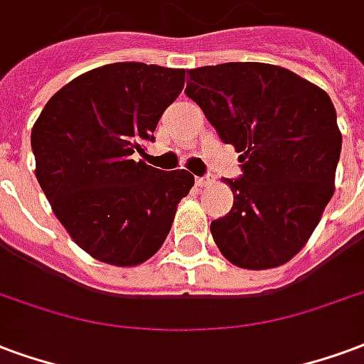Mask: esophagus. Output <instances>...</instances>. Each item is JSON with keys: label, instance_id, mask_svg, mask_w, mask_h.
I'll return each mask as SVG.
<instances>
[{"label": "esophagus", "instance_id": "34e87169", "mask_svg": "<svg viewBox=\"0 0 364 364\" xmlns=\"http://www.w3.org/2000/svg\"><path fill=\"white\" fill-rule=\"evenodd\" d=\"M211 182H213V176H209V174H205V176H198V178H196V184L200 186V188L211 184Z\"/></svg>", "mask_w": 364, "mask_h": 364}]
</instances>
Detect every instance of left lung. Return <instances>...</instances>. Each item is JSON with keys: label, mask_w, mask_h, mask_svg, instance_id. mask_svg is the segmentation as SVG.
Returning a JSON list of instances; mask_svg holds the SVG:
<instances>
[{"label": "left lung", "mask_w": 364, "mask_h": 364, "mask_svg": "<svg viewBox=\"0 0 364 364\" xmlns=\"http://www.w3.org/2000/svg\"><path fill=\"white\" fill-rule=\"evenodd\" d=\"M186 95L223 143L240 153L235 201L211 221L225 258L244 269L285 264L306 244L333 196L341 153L328 92L293 71L256 62L190 70Z\"/></svg>", "instance_id": "left-lung-1"}]
</instances>
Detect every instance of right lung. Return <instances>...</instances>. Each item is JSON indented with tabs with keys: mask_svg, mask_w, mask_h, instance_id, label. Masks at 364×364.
<instances>
[{
	"mask_svg": "<svg viewBox=\"0 0 364 364\" xmlns=\"http://www.w3.org/2000/svg\"><path fill=\"white\" fill-rule=\"evenodd\" d=\"M184 70L108 63L55 92L31 134L36 178L55 217L87 254L112 266L149 259L188 196V171H161L135 153L184 87Z\"/></svg>",
	"mask_w": 364,
	"mask_h": 364,
	"instance_id": "obj_1",
	"label": "right lung"
}]
</instances>
